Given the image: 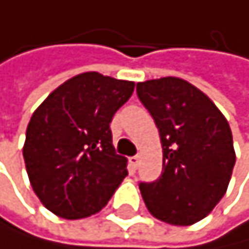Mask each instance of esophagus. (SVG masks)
<instances>
[{"label":"esophagus","instance_id":"34e87169","mask_svg":"<svg viewBox=\"0 0 249 249\" xmlns=\"http://www.w3.org/2000/svg\"><path fill=\"white\" fill-rule=\"evenodd\" d=\"M139 162H140L139 156H132V157H129V165H131L132 170H135V168L139 167Z\"/></svg>","mask_w":249,"mask_h":249}]
</instances>
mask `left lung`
I'll return each mask as SVG.
<instances>
[{
  "label": "left lung",
  "instance_id": "left-lung-1",
  "mask_svg": "<svg viewBox=\"0 0 249 249\" xmlns=\"http://www.w3.org/2000/svg\"><path fill=\"white\" fill-rule=\"evenodd\" d=\"M137 95L159 129L162 175L140 184L149 213L173 226L207 217L228 190L235 163L226 117L185 79L167 76L137 84Z\"/></svg>",
  "mask_w": 249,
  "mask_h": 249
}]
</instances>
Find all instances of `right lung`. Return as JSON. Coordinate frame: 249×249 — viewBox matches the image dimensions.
Returning <instances> with one entry per match:
<instances>
[{
    "label": "right lung",
    "mask_w": 249,
    "mask_h": 249,
    "mask_svg": "<svg viewBox=\"0 0 249 249\" xmlns=\"http://www.w3.org/2000/svg\"><path fill=\"white\" fill-rule=\"evenodd\" d=\"M135 84L98 71L67 79L34 110L23 145L32 190L67 220L100 212L127 175L109 123Z\"/></svg>",
    "instance_id": "1"
}]
</instances>
